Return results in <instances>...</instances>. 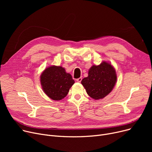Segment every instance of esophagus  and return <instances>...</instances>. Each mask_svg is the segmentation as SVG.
Listing matches in <instances>:
<instances>
[{
	"instance_id": "obj_1",
	"label": "esophagus",
	"mask_w": 152,
	"mask_h": 152,
	"mask_svg": "<svg viewBox=\"0 0 152 152\" xmlns=\"http://www.w3.org/2000/svg\"><path fill=\"white\" fill-rule=\"evenodd\" d=\"M82 81V77H79L77 79H76V81L78 83H81Z\"/></svg>"
}]
</instances>
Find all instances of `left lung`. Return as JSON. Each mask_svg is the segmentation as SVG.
Returning a JSON list of instances; mask_svg holds the SVG:
<instances>
[{"label":"left lung","instance_id":"1","mask_svg":"<svg viewBox=\"0 0 152 152\" xmlns=\"http://www.w3.org/2000/svg\"><path fill=\"white\" fill-rule=\"evenodd\" d=\"M116 79V71L113 66L103 61L100 65H93L89 69L88 76L83 79L81 84L91 97L99 100L113 90Z\"/></svg>","mask_w":152,"mask_h":152}]
</instances>
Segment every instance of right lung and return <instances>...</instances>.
<instances>
[{
    "instance_id": "add662e5",
    "label": "right lung",
    "mask_w": 152,
    "mask_h": 152,
    "mask_svg": "<svg viewBox=\"0 0 152 152\" xmlns=\"http://www.w3.org/2000/svg\"><path fill=\"white\" fill-rule=\"evenodd\" d=\"M74 83L71 75L60 66L48 67L41 75V84L44 92L54 100L65 98Z\"/></svg>"
}]
</instances>
